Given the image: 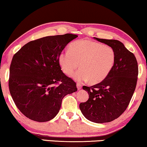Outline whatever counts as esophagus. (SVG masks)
<instances>
[{"label": "esophagus", "mask_w": 147, "mask_h": 147, "mask_svg": "<svg viewBox=\"0 0 147 147\" xmlns=\"http://www.w3.org/2000/svg\"><path fill=\"white\" fill-rule=\"evenodd\" d=\"M77 87L78 90H80V89H81V87H82V85H81V83H77Z\"/></svg>", "instance_id": "34e87169"}]
</instances>
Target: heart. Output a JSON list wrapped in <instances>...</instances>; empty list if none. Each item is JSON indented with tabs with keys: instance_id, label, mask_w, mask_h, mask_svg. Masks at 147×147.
I'll list each match as a JSON object with an SVG mask.
<instances>
[{
	"instance_id": "1",
	"label": "heart",
	"mask_w": 147,
	"mask_h": 147,
	"mask_svg": "<svg viewBox=\"0 0 147 147\" xmlns=\"http://www.w3.org/2000/svg\"><path fill=\"white\" fill-rule=\"evenodd\" d=\"M116 54L113 47L90 40H79L72 42L69 51L59 55V64L63 72L70 75L79 67L81 69L72 75L79 82L90 80L91 83L102 81L114 66Z\"/></svg>"
}]
</instances>
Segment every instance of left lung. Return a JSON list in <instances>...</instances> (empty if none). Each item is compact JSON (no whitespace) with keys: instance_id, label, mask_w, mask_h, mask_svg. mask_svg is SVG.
<instances>
[{"instance_id":"obj_1","label":"left lung","mask_w":147,"mask_h":147,"mask_svg":"<svg viewBox=\"0 0 147 147\" xmlns=\"http://www.w3.org/2000/svg\"><path fill=\"white\" fill-rule=\"evenodd\" d=\"M95 38L115 50L116 60L113 70L102 81L83 89L89 99L79 105L80 110L94 123H108L117 119L126 110L134 92L138 75L136 58L117 40Z\"/></svg>"}]
</instances>
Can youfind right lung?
<instances>
[{
  "label": "right lung",
  "mask_w": 147,
  "mask_h": 147,
  "mask_svg": "<svg viewBox=\"0 0 147 147\" xmlns=\"http://www.w3.org/2000/svg\"><path fill=\"white\" fill-rule=\"evenodd\" d=\"M77 36L42 37L28 42L14 54L9 69V92L18 109L30 119H52L60 111L63 98L77 91L76 83L59 64L62 50Z\"/></svg>",
  "instance_id": "1"
}]
</instances>
